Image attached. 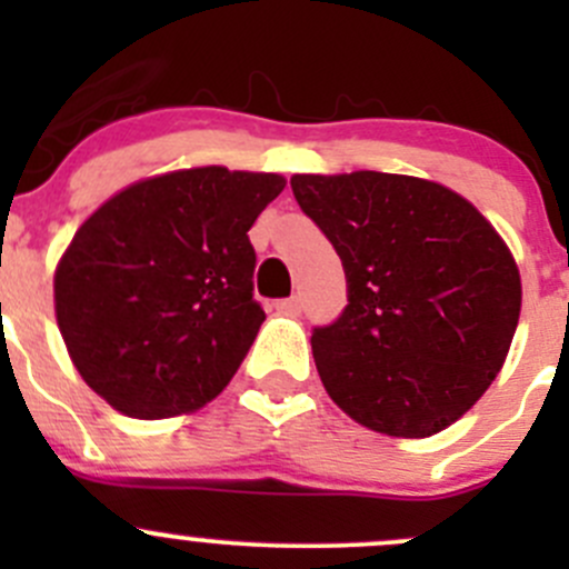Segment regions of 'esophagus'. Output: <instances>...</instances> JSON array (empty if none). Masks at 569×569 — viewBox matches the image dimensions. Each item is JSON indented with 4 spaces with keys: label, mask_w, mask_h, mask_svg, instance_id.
<instances>
[{
    "label": "esophagus",
    "mask_w": 569,
    "mask_h": 569,
    "mask_svg": "<svg viewBox=\"0 0 569 569\" xmlns=\"http://www.w3.org/2000/svg\"><path fill=\"white\" fill-rule=\"evenodd\" d=\"M274 308H278V311H283V313H291V317H297V313L302 311V300L295 295V297H289V300H280Z\"/></svg>",
    "instance_id": "1"
}]
</instances>
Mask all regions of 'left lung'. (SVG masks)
I'll return each instance as SVG.
<instances>
[{
    "instance_id": "1",
    "label": "left lung",
    "mask_w": 569,
    "mask_h": 569,
    "mask_svg": "<svg viewBox=\"0 0 569 569\" xmlns=\"http://www.w3.org/2000/svg\"><path fill=\"white\" fill-rule=\"evenodd\" d=\"M300 209L330 239L347 308L313 327V360L347 416L429 438L501 371L520 317V272L496 228L451 189L358 170L295 176Z\"/></svg>"
}]
</instances>
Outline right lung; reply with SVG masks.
I'll return each mask as SVG.
<instances>
[{
  "instance_id": "obj_1",
  "label": "right lung",
  "mask_w": 569,
  "mask_h": 569,
  "mask_svg": "<svg viewBox=\"0 0 569 569\" xmlns=\"http://www.w3.org/2000/svg\"><path fill=\"white\" fill-rule=\"evenodd\" d=\"M274 173L194 168L109 198L54 274V311L82 380L131 418L214 399L263 321L248 231L283 192Z\"/></svg>"
}]
</instances>
